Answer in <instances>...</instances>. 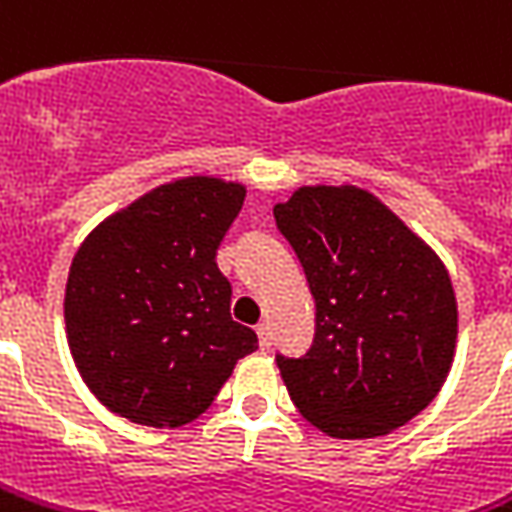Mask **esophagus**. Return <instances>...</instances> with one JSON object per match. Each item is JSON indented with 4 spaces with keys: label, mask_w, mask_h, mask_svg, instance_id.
I'll list each match as a JSON object with an SVG mask.
<instances>
[{
    "label": "esophagus",
    "mask_w": 512,
    "mask_h": 512,
    "mask_svg": "<svg viewBox=\"0 0 512 512\" xmlns=\"http://www.w3.org/2000/svg\"><path fill=\"white\" fill-rule=\"evenodd\" d=\"M257 339H260V347H263V350H269V347H271V328L266 325V322H260V325H257Z\"/></svg>",
    "instance_id": "esophagus-1"
}]
</instances>
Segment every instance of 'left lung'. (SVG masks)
<instances>
[{"mask_svg":"<svg viewBox=\"0 0 512 512\" xmlns=\"http://www.w3.org/2000/svg\"><path fill=\"white\" fill-rule=\"evenodd\" d=\"M274 221L316 302L308 353H277L300 415L339 440L409 423L454 361L457 300L440 257L358 187H300Z\"/></svg>","mask_w":512,"mask_h":512,"instance_id":"1","label":"left lung"}]
</instances>
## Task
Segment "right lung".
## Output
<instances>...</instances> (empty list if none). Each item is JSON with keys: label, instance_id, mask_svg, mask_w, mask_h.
I'll list each match as a JSON object with an SVG mask.
<instances>
[{"label": "right lung", "instance_id": "right-lung-1", "mask_svg": "<svg viewBox=\"0 0 512 512\" xmlns=\"http://www.w3.org/2000/svg\"><path fill=\"white\" fill-rule=\"evenodd\" d=\"M246 187L210 176L162 184L81 243L66 280V342L103 406L176 429L227 384L257 333L229 314L215 252Z\"/></svg>", "mask_w": 512, "mask_h": 512}]
</instances>
